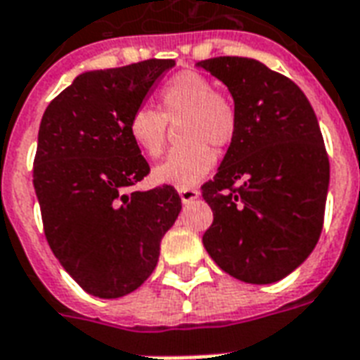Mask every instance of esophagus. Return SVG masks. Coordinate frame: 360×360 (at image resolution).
Returning a JSON list of instances; mask_svg holds the SVG:
<instances>
[{
    "mask_svg": "<svg viewBox=\"0 0 360 360\" xmlns=\"http://www.w3.org/2000/svg\"><path fill=\"white\" fill-rule=\"evenodd\" d=\"M179 196H181V202H183V204H187V202L196 200V198L200 196V191H198V188H191V187L179 188Z\"/></svg>",
    "mask_w": 360,
    "mask_h": 360,
    "instance_id": "34e87169",
    "label": "esophagus"
}]
</instances>
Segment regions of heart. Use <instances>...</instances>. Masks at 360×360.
<instances>
[{"label":"heart","instance_id":"1","mask_svg":"<svg viewBox=\"0 0 360 360\" xmlns=\"http://www.w3.org/2000/svg\"><path fill=\"white\" fill-rule=\"evenodd\" d=\"M160 112L150 106L135 108L127 120V131L141 150L158 158L166 150L169 124L181 122V141L185 143L167 154L154 167V177L173 187H193L215 166L210 148H223L233 143L238 129V114L227 95L215 91L212 79L198 72L175 74L158 93Z\"/></svg>","mask_w":360,"mask_h":360}]
</instances>
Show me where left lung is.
<instances>
[{
    "mask_svg": "<svg viewBox=\"0 0 360 360\" xmlns=\"http://www.w3.org/2000/svg\"><path fill=\"white\" fill-rule=\"evenodd\" d=\"M198 66L227 85L238 114L236 137L202 185L214 212L204 248L238 281H281L307 259L324 221L330 164L315 110L292 79L255 58Z\"/></svg>",
    "mask_w": 360,
    "mask_h": 360,
    "instance_id": "1",
    "label": "left lung"
}]
</instances>
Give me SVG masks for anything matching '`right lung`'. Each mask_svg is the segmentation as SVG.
Returning <instances> with one entry per match:
<instances>
[{"label":"right lung","mask_w":360,"mask_h":360,"mask_svg":"<svg viewBox=\"0 0 360 360\" xmlns=\"http://www.w3.org/2000/svg\"><path fill=\"white\" fill-rule=\"evenodd\" d=\"M172 58L79 74L45 108L34 188L45 238L87 294L114 300L153 275L162 236L181 212L172 185L133 191L150 167L127 120Z\"/></svg>","instance_id":"right-lung-1"}]
</instances>
